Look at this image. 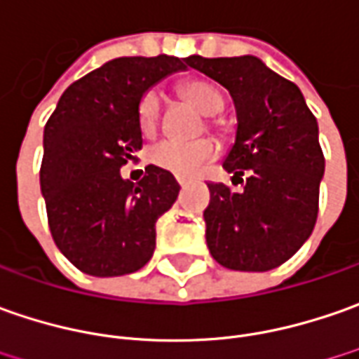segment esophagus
I'll return each instance as SVG.
<instances>
[{"label": "esophagus", "instance_id": "esophagus-1", "mask_svg": "<svg viewBox=\"0 0 359 359\" xmlns=\"http://www.w3.org/2000/svg\"><path fill=\"white\" fill-rule=\"evenodd\" d=\"M177 182H179L180 187H184V184H187V180H182V179H179V180H177Z\"/></svg>", "mask_w": 359, "mask_h": 359}]
</instances>
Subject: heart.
<instances>
[{
	"mask_svg": "<svg viewBox=\"0 0 359 359\" xmlns=\"http://www.w3.org/2000/svg\"><path fill=\"white\" fill-rule=\"evenodd\" d=\"M182 99L196 107L203 115H217L224 107V97L215 83L204 79L184 81L179 87ZM161 95L156 91H147L139 101V129L144 137H155L161 123ZM215 127H220V121H212ZM218 149L210 139H198L192 142L161 141L151 149V163L155 167L167 170L179 179H192L203 172V168L217 156Z\"/></svg>",
	"mask_w": 359,
	"mask_h": 359,
	"instance_id": "b5f03b06",
	"label": "heart"
}]
</instances>
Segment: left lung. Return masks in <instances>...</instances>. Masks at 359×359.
<instances>
[{
	"label": "left lung",
	"instance_id": "1",
	"mask_svg": "<svg viewBox=\"0 0 359 359\" xmlns=\"http://www.w3.org/2000/svg\"><path fill=\"white\" fill-rule=\"evenodd\" d=\"M187 65L220 83L236 109V137L222 167L247 177L232 192L210 182L206 244L230 270L266 272L310 238L318 217L324 155L318 121L292 81L254 55L187 57Z\"/></svg>",
	"mask_w": 359,
	"mask_h": 359
}]
</instances>
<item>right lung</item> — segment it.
Masks as SVG:
<instances>
[{"mask_svg": "<svg viewBox=\"0 0 359 359\" xmlns=\"http://www.w3.org/2000/svg\"><path fill=\"white\" fill-rule=\"evenodd\" d=\"M184 63L168 55L111 59L69 85L45 125L39 182L49 229L85 274H130L155 252V222L177 201L179 182L149 165L135 184L121 167L142 149L141 97Z\"/></svg>", "mask_w": 359, "mask_h": 359, "instance_id": "obj_1", "label": "right lung"}]
</instances>
